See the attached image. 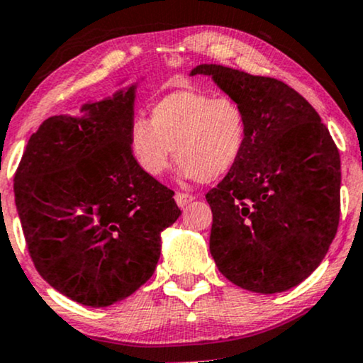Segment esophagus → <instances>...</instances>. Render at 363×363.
Instances as JSON below:
<instances>
[{
  "instance_id": "esophagus-1",
  "label": "esophagus",
  "mask_w": 363,
  "mask_h": 363,
  "mask_svg": "<svg viewBox=\"0 0 363 363\" xmlns=\"http://www.w3.org/2000/svg\"><path fill=\"white\" fill-rule=\"evenodd\" d=\"M193 199L194 196L189 193H176V203L179 205V208H186L191 201H193Z\"/></svg>"
}]
</instances>
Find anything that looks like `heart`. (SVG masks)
Instances as JSON below:
<instances>
[{
    "label": "heart",
    "instance_id": "heart-1",
    "mask_svg": "<svg viewBox=\"0 0 363 363\" xmlns=\"http://www.w3.org/2000/svg\"><path fill=\"white\" fill-rule=\"evenodd\" d=\"M247 118L234 99L196 90L164 95L129 129V147L138 167L152 177L169 169L172 150L182 176L213 182L227 176L242 157Z\"/></svg>",
    "mask_w": 363,
    "mask_h": 363
}]
</instances>
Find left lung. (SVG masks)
<instances>
[{"label":"left lung","mask_w":363,"mask_h":363,"mask_svg":"<svg viewBox=\"0 0 363 363\" xmlns=\"http://www.w3.org/2000/svg\"><path fill=\"white\" fill-rule=\"evenodd\" d=\"M247 118L242 157L206 193L210 252L220 273L256 294H278L320 264L340 223V153L319 114L277 78L199 65Z\"/></svg>","instance_id":"obj_1"}]
</instances>
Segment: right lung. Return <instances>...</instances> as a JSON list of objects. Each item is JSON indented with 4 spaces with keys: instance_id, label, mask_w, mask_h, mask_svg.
<instances>
[{
    "instance_id": "right-lung-1",
    "label": "right lung",
    "mask_w": 363,
    "mask_h": 363,
    "mask_svg": "<svg viewBox=\"0 0 363 363\" xmlns=\"http://www.w3.org/2000/svg\"><path fill=\"white\" fill-rule=\"evenodd\" d=\"M135 86L54 116L28 140L15 203L35 269L52 289L107 307L152 278L160 232L181 215L174 191L138 167L131 147Z\"/></svg>"
}]
</instances>
